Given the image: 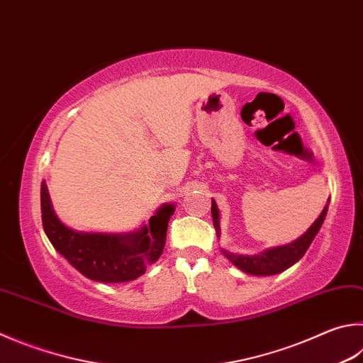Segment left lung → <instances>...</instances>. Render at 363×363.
Returning a JSON list of instances; mask_svg holds the SVG:
<instances>
[{
	"mask_svg": "<svg viewBox=\"0 0 363 363\" xmlns=\"http://www.w3.org/2000/svg\"><path fill=\"white\" fill-rule=\"evenodd\" d=\"M328 211V204H325L324 211H322L320 216L314 220V223L309 227L305 233H303L298 240L291 242V245L279 246V247H272L263 250L259 255H238L233 252H228V250H223V255L233 263L235 267H238L245 273L254 274V276H272L284 272L289 267H292L294 263L298 262L308 247L311 246L314 236L322 227V222H324L325 216ZM211 214H213V222L217 236L220 235V225H219V208H217L216 201L213 200L211 204Z\"/></svg>",
	"mask_w": 363,
	"mask_h": 363,
	"instance_id": "obj_1",
	"label": "left lung"
}]
</instances>
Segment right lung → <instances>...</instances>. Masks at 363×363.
Wrapping results in <instances>:
<instances>
[{"mask_svg":"<svg viewBox=\"0 0 363 363\" xmlns=\"http://www.w3.org/2000/svg\"><path fill=\"white\" fill-rule=\"evenodd\" d=\"M43 227L58 252L85 278L98 282H127L146 273L159 260L167 241L169 217L174 204H163L147 225L131 233L76 232L58 219L49 196L48 184H41Z\"/></svg>","mask_w":363,"mask_h":363,"instance_id":"add662e5","label":"right lung"}]
</instances>
